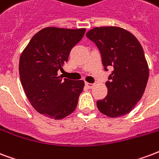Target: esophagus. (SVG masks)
<instances>
[{"mask_svg":"<svg viewBox=\"0 0 159 159\" xmlns=\"http://www.w3.org/2000/svg\"><path fill=\"white\" fill-rule=\"evenodd\" d=\"M94 85H95L94 84H90V83H88V82L85 83V86H86L88 89H92L93 87H94Z\"/></svg>","mask_w":159,"mask_h":159,"instance_id":"1","label":"esophagus"}]
</instances>
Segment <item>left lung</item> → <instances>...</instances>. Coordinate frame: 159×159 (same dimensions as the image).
<instances>
[{
  "instance_id": "8db88e82",
  "label": "left lung",
  "mask_w": 159,
  "mask_h": 159,
  "mask_svg": "<svg viewBox=\"0 0 159 159\" xmlns=\"http://www.w3.org/2000/svg\"><path fill=\"white\" fill-rule=\"evenodd\" d=\"M86 36L100 50L105 70L113 68L106 83L107 96L96 102L98 110L112 118L128 114L141 100L148 80L142 45L132 33L119 27H95Z\"/></svg>"
}]
</instances>
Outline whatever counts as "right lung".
I'll return each instance as SVG.
<instances>
[{"mask_svg":"<svg viewBox=\"0 0 159 159\" xmlns=\"http://www.w3.org/2000/svg\"><path fill=\"white\" fill-rule=\"evenodd\" d=\"M85 28H43L30 40L19 60V75L25 94L40 114L55 120L70 115L83 91V80L58 75L70 52L80 41Z\"/></svg>","mask_w":159,"mask_h":159,"instance_id":"right-lung-1","label":"right lung"}]
</instances>
